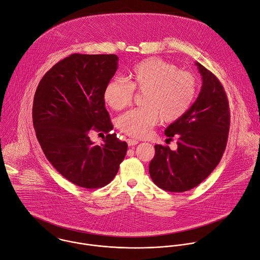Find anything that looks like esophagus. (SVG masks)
<instances>
[{"mask_svg": "<svg viewBox=\"0 0 260 260\" xmlns=\"http://www.w3.org/2000/svg\"><path fill=\"white\" fill-rule=\"evenodd\" d=\"M126 142H127V145H128V146H135V145L139 144V141H138V140H135V139H127Z\"/></svg>", "mask_w": 260, "mask_h": 260, "instance_id": "esophagus-1", "label": "esophagus"}]
</instances>
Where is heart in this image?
Returning a JSON list of instances; mask_svg holds the SVG:
<instances>
[{"label": "heart", "instance_id": "obj_1", "mask_svg": "<svg viewBox=\"0 0 260 260\" xmlns=\"http://www.w3.org/2000/svg\"><path fill=\"white\" fill-rule=\"evenodd\" d=\"M127 80L111 78L103 99L114 110L132 103L134 90L145 92L144 107L127 111L117 119L118 128L133 138H146L160 118L164 122L180 119L191 107L198 89L196 76L160 58H148L136 64Z\"/></svg>", "mask_w": 260, "mask_h": 260}]
</instances>
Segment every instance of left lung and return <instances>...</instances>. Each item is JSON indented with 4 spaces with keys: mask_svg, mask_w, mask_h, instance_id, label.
<instances>
[{
    "mask_svg": "<svg viewBox=\"0 0 260 260\" xmlns=\"http://www.w3.org/2000/svg\"><path fill=\"white\" fill-rule=\"evenodd\" d=\"M201 91L190 109L169 124L164 134L178 139V149L155 145L149 174L159 188L181 193L201 184L219 163L230 131V107L223 86L199 62Z\"/></svg>",
    "mask_w": 260,
    "mask_h": 260,
    "instance_id": "obj_1",
    "label": "left lung"
}]
</instances>
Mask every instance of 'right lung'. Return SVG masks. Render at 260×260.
I'll return each mask as SVG.
<instances>
[{
  "instance_id": "add662e5",
  "label": "right lung",
  "mask_w": 260,
  "mask_h": 260,
  "mask_svg": "<svg viewBox=\"0 0 260 260\" xmlns=\"http://www.w3.org/2000/svg\"><path fill=\"white\" fill-rule=\"evenodd\" d=\"M117 67L114 54H72L43 76L35 94L32 121L43 152L60 175L81 188L108 185L127 151V144L110 134L103 99ZM92 130L108 134L104 144L93 145Z\"/></svg>"
}]
</instances>
